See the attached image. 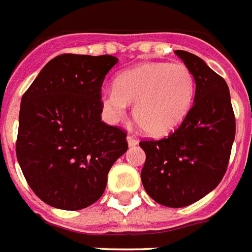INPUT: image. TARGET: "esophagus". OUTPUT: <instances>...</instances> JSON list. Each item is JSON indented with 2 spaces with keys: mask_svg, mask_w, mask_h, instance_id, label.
I'll return each mask as SVG.
<instances>
[{
  "mask_svg": "<svg viewBox=\"0 0 252 252\" xmlns=\"http://www.w3.org/2000/svg\"><path fill=\"white\" fill-rule=\"evenodd\" d=\"M127 144H129V146H137L138 145V140L135 138V137H133V135H127Z\"/></svg>",
  "mask_w": 252,
  "mask_h": 252,
  "instance_id": "esophagus-1",
  "label": "esophagus"
}]
</instances>
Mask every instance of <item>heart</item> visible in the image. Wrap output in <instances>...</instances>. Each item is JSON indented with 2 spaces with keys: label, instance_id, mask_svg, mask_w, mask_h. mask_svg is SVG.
<instances>
[{
  "label": "heart",
  "instance_id": "b5f03b06",
  "mask_svg": "<svg viewBox=\"0 0 252 252\" xmlns=\"http://www.w3.org/2000/svg\"><path fill=\"white\" fill-rule=\"evenodd\" d=\"M195 96V78L183 63L148 62L118 74L100 103L111 122L125 118L134 103L137 125L153 137L168 134L185 121Z\"/></svg>",
  "mask_w": 252,
  "mask_h": 252
}]
</instances>
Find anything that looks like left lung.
Instances as JSON below:
<instances>
[{
  "instance_id": "8db88e82",
  "label": "left lung",
  "mask_w": 252,
  "mask_h": 252,
  "mask_svg": "<svg viewBox=\"0 0 252 252\" xmlns=\"http://www.w3.org/2000/svg\"><path fill=\"white\" fill-rule=\"evenodd\" d=\"M175 54L194 74V103L167 138L141 141L146 155L141 180L158 203L185 208L219 186L228 167L236 125L225 80L197 55L183 50Z\"/></svg>"
}]
</instances>
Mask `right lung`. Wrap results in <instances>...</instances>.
Returning a JSON list of instances; mask_svg holds the SVG:
<instances>
[{"label":"right lung","mask_w":252,"mask_h":252,"mask_svg":"<svg viewBox=\"0 0 252 252\" xmlns=\"http://www.w3.org/2000/svg\"><path fill=\"white\" fill-rule=\"evenodd\" d=\"M112 55L62 54L23 94L16 155L32 191L50 206L80 210L106 190L126 133L101 121V84Z\"/></svg>","instance_id":"1"}]
</instances>
